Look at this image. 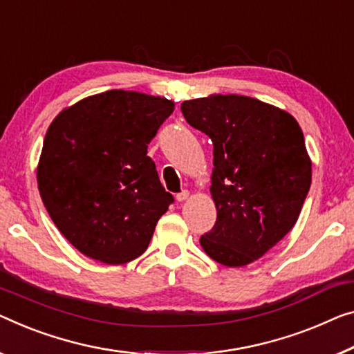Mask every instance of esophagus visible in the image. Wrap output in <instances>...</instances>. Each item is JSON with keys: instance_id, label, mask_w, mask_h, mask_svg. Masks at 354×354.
I'll use <instances>...</instances> for the list:
<instances>
[{"instance_id": "obj_1", "label": "esophagus", "mask_w": 354, "mask_h": 354, "mask_svg": "<svg viewBox=\"0 0 354 354\" xmlns=\"http://www.w3.org/2000/svg\"><path fill=\"white\" fill-rule=\"evenodd\" d=\"M187 198H189V191H187V189H184V191L176 194L178 202H184V200H187Z\"/></svg>"}]
</instances>
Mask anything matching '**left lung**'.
I'll use <instances>...</instances> for the list:
<instances>
[{
  "instance_id": "left-lung-1",
  "label": "left lung",
  "mask_w": 354,
  "mask_h": 354,
  "mask_svg": "<svg viewBox=\"0 0 354 354\" xmlns=\"http://www.w3.org/2000/svg\"><path fill=\"white\" fill-rule=\"evenodd\" d=\"M181 111L213 141L218 218L200 245L223 266H248L297 223L312 184L302 130L286 111L243 95L187 100Z\"/></svg>"
}]
</instances>
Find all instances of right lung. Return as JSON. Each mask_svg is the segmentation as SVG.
Here are the masks:
<instances>
[{"label": "right lung", "mask_w": 354, "mask_h": 354, "mask_svg": "<svg viewBox=\"0 0 354 354\" xmlns=\"http://www.w3.org/2000/svg\"><path fill=\"white\" fill-rule=\"evenodd\" d=\"M175 103L108 91L63 109L47 130L38 189L63 236L88 257L125 263L147 250L173 203L147 145Z\"/></svg>", "instance_id": "add662e5"}]
</instances>
